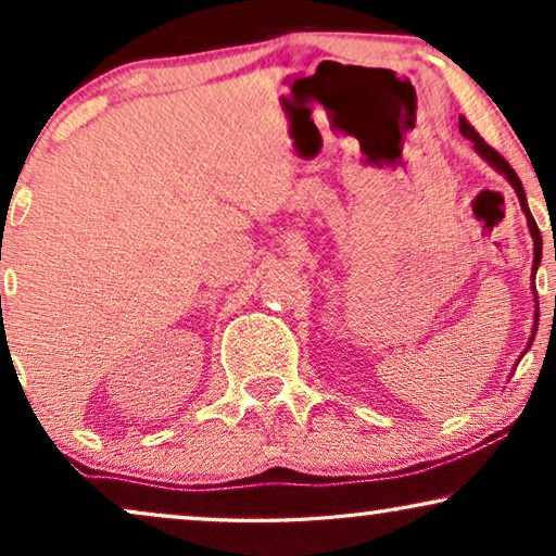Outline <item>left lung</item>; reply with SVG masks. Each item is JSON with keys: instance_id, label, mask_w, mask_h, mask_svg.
<instances>
[{"instance_id": "1", "label": "left lung", "mask_w": 556, "mask_h": 556, "mask_svg": "<svg viewBox=\"0 0 556 556\" xmlns=\"http://www.w3.org/2000/svg\"><path fill=\"white\" fill-rule=\"evenodd\" d=\"M460 134L466 136V139H470L473 141V149L478 151V156L483 159V162H489L493 169H496L498 174H504V177L508 179V185L514 187V192H516V197H519V204H521V210H523V215H527V225H529V232H531V240H534V265H531V293L536 295V288H534V276H536V270H539V263H542V232H539V227H536V223H534V217H531V212H529V204H527V192H523V187H521V179L516 177V172L511 169V166H508V162L504 156L498 154L496 149H491L489 143H485L481 136H478V131L473 126L468 124L466 118L460 116ZM536 301V299H534ZM534 321H539V301H536V311H534ZM534 333H536V326H534V331H531V337H529V344H527V352H529V346H531V341H534ZM523 352V354H527ZM521 354V356H523Z\"/></svg>"}]
</instances>
